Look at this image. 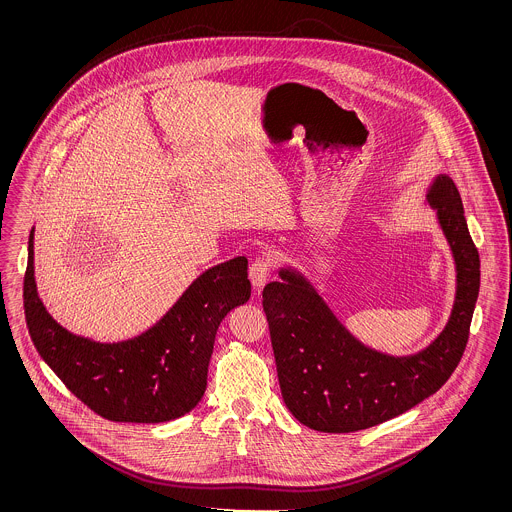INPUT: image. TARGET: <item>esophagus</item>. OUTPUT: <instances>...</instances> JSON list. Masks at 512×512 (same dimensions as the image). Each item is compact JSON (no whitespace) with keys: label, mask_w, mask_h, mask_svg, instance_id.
<instances>
[{"label":"esophagus","mask_w":512,"mask_h":512,"mask_svg":"<svg viewBox=\"0 0 512 512\" xmlns=\"http://www.w3.org/2000/svg\"><path fill=\"white\" fill-rule=\"evenodd\" d=\"M268 276H270V259H268V255H263L259 259H255L249 267V280H251L255 292L263 290V286L267 284Z\"/></svg>","instance_id":"1"}]
</instances>
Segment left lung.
I'll use <instances>...</instances> for the list:
<instances>
[{
    "mask_svg": "<svg viewBox=\"0 0 512 512\" xmlns=\"http://www.w3.org/2000/svg\"><path fill=\"white\" fill-rule=\"evenodd\" d=\"M455 261V301L438 338L413 355L357 340L299 268H278L263 290L280 391L290 413L326 434H349L413 409L449 380L463 357L480 292V255L455 182L438 174L424 199Z\"/></svg>",
    "mask_w": 512,
    "mask_h": 512,
    "instance_id": "1",
    "label": "left lung"
}]
</instances>
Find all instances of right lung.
Segmentation results:
<instances>
[{
    "label": "right lung",
    "mask_w": 512,
    "mask_h": 512,
    "mask_svg": "<svg viewBox=\"0 0 512 512\" xmlns=\"http://www.w3.org/2000/svg\"><path fill=\"white\" fill-rule=\"evenodd\" d=\"M25 315L40 357L74 395L113 422L159 424L190 413L207 388V368L222 318L251 297L247 259L207 268L146 332L96 341L51 317L34 278V228L28 236Z\"/></svg>",
    "instance_id": "obj_1"
}]
</instances>
